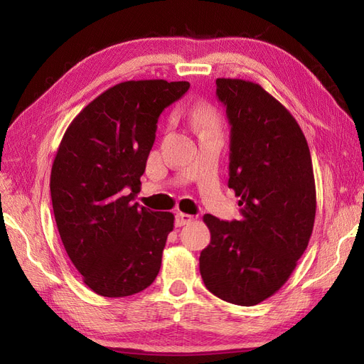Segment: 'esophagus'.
<instances>
[{
	"instance_id": "1",
	"label": "esophagus",
	"mask_w": 364,
	"mask_h": 364,
	"mask_svg": "<svg viewBox=\"0 0 364 364\" xmlns=\"http://www.w3.org/2000/svg\"><path fill=\"white\" fill-rule=\"evenodd\" d=\"M193 220H194V217L190 215V214H185V213H178V214H176V225H178V226L190 225Z\"/></svg>"
}]
</instances>
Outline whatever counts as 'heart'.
<instances>
[{
  "instance_id": "b5f03b06",
  "label": "heart",
  "mask_w": 364,
  "mask_h": 364,
  "mask_svg": "<svg viewBox=\"0 0 364 364\" xmlns=\"http://www.w3.org/2000/svg\"><path fill=\"white\" fill-rule=\"evenodd\" d=\"M193 119L197 126L203 127V129H209V127L215 126V117L213 115V112L206 111V109H202V107L194 109Z\"/></svg>"
}]
</instances>
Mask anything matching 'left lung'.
<instances>
[{"label":"left lung","mask_w":364,"mask_h":364,"mask_svg":"<svg viewBox=\"0 0 364 364\" xmlns=\"http://www.w3.org/2000/svg\"><path fill=\"white\" fill-rule=\"evenodd\" d=\"M230 124L229 188L241 218L203 215L211 241L200 252L206 289L252 306L277 293L310 241L316 183L310 149L294 117L258 83L217 79Z\"/></svg>","instance_id":"8db88e82"}]
</instances>
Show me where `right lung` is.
<instances>
[{"label": "right lung", "mask_w": 364, "mask_h": 364, "mask_svg": "<svg viewBox=\"0 0 364 364\" xmlns=\"http://www.w3.org/2000/svg\"><path fill=\"white\" fill-rule=\"evenodd\" d=\"M188 87L162 79L121 82L65 130L50 176L53 213L71 262L97 294H135L158 277L174 215L134 199L158 118Z\"/></svg>", "instance_id": "obj_1"}]
</instances>
